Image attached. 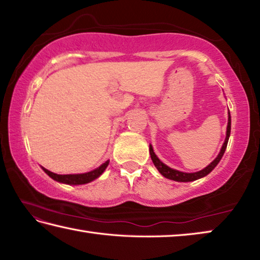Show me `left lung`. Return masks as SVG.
Wrapping results in <instances>:
<instances>
[{
    "instance_id": "8db88e82",
    "label": "left lung",
    "mask_w": 260,
    "mask_h": 260,
    "mask_svg": "<svg viewBox=\"0 0 260 260\" xmlns=\"http://www.w3.org/2000/svg\"><path fill=\"white\" fill-rule=\"evenodd\" d=\"M230 134H231V113L228 112V125H227L226 139H225V142H223V144H222V148H221V150H220L218 157L215 158V159L211 162L209 166H206L205 169H203L202 171H199V172H195V173H184V172H180V171L171 169V167L166 166L165 164H162V162L158 159V157L155 155V152H153V149L151 146L149 147V151H150L152 162L155 164V166L157 167V170L159 171L160 174L164 175L165 178L174 180V181H180V182L193 181V180H197L200 178L205 177V175H208L211 171H212L214 167L218 165V162L220 161V159H221L223 153H225V150L227 148V143H228V139H230Z\"/></svg>"
}]
</instances>
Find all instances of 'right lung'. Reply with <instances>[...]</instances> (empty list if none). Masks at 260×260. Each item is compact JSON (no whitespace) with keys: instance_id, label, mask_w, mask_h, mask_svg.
Masks as SVG:
<instances>
[{"instance_id":"right-lung-1","label":"right lung","mask_w":260,"mask_h":260,"mask_svg":"<svg viewBox=\"0 0 260 260\" xmlns=\"http://www.w3.org/2000/svg\"><path fill=\"white\" fill-rule=\"evenodd\" d=\"M108 165H109V160L103 162V164L100 167H98L96 170L90 171V172H87V173H82V174H56L46 169H43V167L42 169L51 179H54L58 182L68 183V184H85L93 181L95 179H98L100 175L104 172Z\"/></svg>"}]
</instances>
